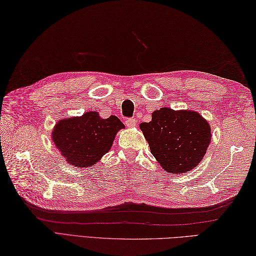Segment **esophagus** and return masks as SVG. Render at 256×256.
<instances>
[{"instance_id": "obj_1", "label": "esophagus", "mask_w": 256, "mask_h": 256, "mask_svg": "<svg viewBox=\"0 0 256 256\" xmlns=\"http://www.w3.org/2000/svg\"><path fill=\"white\" fill-rule=\"evenodd\" d=\"M124 124H126V126H127L128 128H132V127H136V120H132V118H129V120H126V122H124Z\"/></svg>"}]
</instances>
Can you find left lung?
Returning a JSON list of instances; mask_svg holds the SVG:
<instances>
[{
    "label": "left lung",
    "instance_id": "8db88e82",
    "mask_svg": "<svg viewBox=\"0 0 256 256\" xmlns=\"http://www.w3.org/2000/svg\"><path fill=\"white\" fill-rule=\"evenodd\" d=\"M140 129L163 170L179 175L200 164L212 138L208 122L192 110L162 108Z\"/></svg>",
    "mask_w": 256,
    "mask_h": 256
}]
</instances>
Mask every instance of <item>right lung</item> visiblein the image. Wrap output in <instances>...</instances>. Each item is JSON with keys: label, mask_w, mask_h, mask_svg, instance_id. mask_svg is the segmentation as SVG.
I'll return each mask as SVG.
<instances>
[{"label": "right lung", "mask_w": 256, "mask_h": 256, "mask_svg": "<svg viewBox=\"0 0 256 256\" xmlns=\"http://www.w3.org/2000/svg\"><path fill=\"white\" fill-rule=\"evenodd\" d=\"M124 128L118 117L112 115L104 120L98 112L90 110L56 122L52 141L68 164L86 168L110 151L117 132Z\"/></svg>", "instance_id": "add662e5"}]
</instances>
